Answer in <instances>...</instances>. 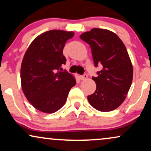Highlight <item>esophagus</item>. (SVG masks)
Instances as JSON below:
<instances>
[{
	"label": "esophagus",
	"instance_id": "1",
	"mask_svg": "<svg viewBox=\"0 0 151 151\" xmlns=\"http://www.w3.org/2000/svg\"><path fill=\"white\" fill-rule=\"evenodd\" d=\"M87 77H88V76H87V74H83V75H80L79 76V79H81V80H85L86 79H87Z\"/></svg>",
	"mask_w": 151,
	"mask_h": 151
}]
</instances>
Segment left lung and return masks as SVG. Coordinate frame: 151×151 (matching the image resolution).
Returning <instances> with one entry per match:
<instances>
[{
    "instance_id": "1",
    "label": "left lung",
    "mask_w": 151,
    "mask_h": 151,
    "mask_svg": "<svg viewBox=\"0 0 151 151\" xmlns=\"http://www.w3.org/2000/svg\"><path fill=\"white\" fill-rule=\"evenodd\" d=\"M80 38L91 47L95 68L102 65L98 76L92 77L96 90L88 100L100 111L116 109L125 100L132 81V65L126 47L117 35L105 29L93 28Z\"/></svg>"
}]
</instances>
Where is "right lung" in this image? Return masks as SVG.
I'll return each instance as SVG.
<instances>
[{"label": "right lung", "mask_w": 151, "mask_h": 151, "mask_svg": "<svg viewBox=\"0 0 151 151\" xmlns=\"http://www.w3.org/2000/svg\"><path fill=\"white\" fill-rule=\"evenodd\" d=\"M73 36V32L49 30L36 37L25 53L21 67L22 90L37 110L45 113L58 111L76 84L72 74L62 71L66 63L63 51Z\"/></svg>", "instance_id": "right-lung-1"}]
</instances>
